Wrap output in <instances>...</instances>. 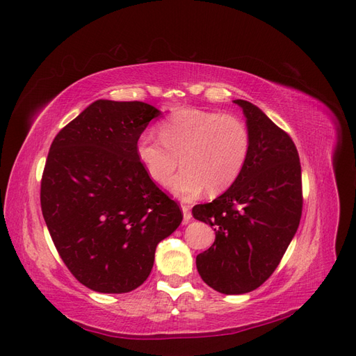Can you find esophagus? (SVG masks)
Here are the masks:
<instances>
[{"label": "esophagus", "instance_id": "obj_1", "mask_svg": "<svg viewBox=\"0 0 356 356\" xmlns=\"http://www.w3.org/2000/svg\"><path fill=\"white\" fill-rule=\"evenodd\" d=\"M181 211H182V222L188 224V221L191 220V212L187 204H181Z\"/></svg>", "mask_w": 356, "mask_h": 356}]
</instances>
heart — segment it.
<instances>
[{"label": "heart", "mask_w": 356, "mask_h": 356, "mask_svg": "<svg viewBox=\"0 0 356 356\" xmlns=\"http://www.w3.org/2000/svg\"><path fill=\"white\" fill-rule=\"evenodd\" d=\"M159 131L160 139L152 132L139 135L136 157L157 184L181 163L185 169L165 186L182 199L196 197L204 188L211 196L221 195L238 181L250 157V129L232 114L181 108Z\"/></svg>", "instance_id": "heart-1"}]
</instances>
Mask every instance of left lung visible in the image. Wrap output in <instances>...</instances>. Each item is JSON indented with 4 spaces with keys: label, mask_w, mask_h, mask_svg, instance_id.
Returning <instances> with one entry per match:
<instances>
[{
    "label": "left lung",
    "mask_w": 356,
    "mask_h": 356,
    "mask_svg": "<svg viewBox=\"0 0 356 356\" xmlns=\"http://www.w3.org/2000/svg\"><path fill=\"white\" fill-rule=\"evenodd\" d=\"M246 118L251 152L234 184L193 217L209 224L213 245L196 257L200 277L222 294H245L266 282L281 263L301 218L297 148L257 105L234 99Z\"/></svg>",
    "instance_id": "obj_1"
}]
</instances>
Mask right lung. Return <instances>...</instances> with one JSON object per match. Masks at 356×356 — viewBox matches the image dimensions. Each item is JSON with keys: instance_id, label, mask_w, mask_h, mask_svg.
Returning <instances> with one entry per match:
<instances>
[{"instance_id": "right-lung-1", "label": "right lung", "mask_w": 356, "mask_h": 356, "mask_svg": "<svg viewBox=\"0 0 356 356\" xmlns=\"http://www.w3.org/2000/svg\"><path fill=\"white\" fill-rule=\"evenodd\" d=\"M161 115L145 102L98 99L53 139L41 211L79 282L105 294L143 285L160 241L182 221L178 204L147 175L136 141Z\"/></svg>"}]
</instances>
